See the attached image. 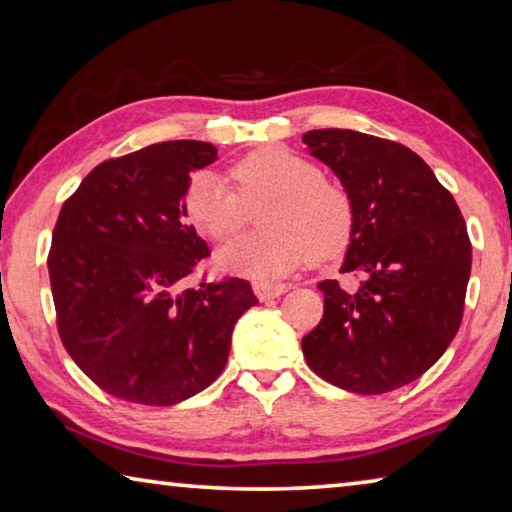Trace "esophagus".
<instances>
[{
	"instance_id": "34e87169",
	"label": "esophagus",
	"mask_w": 512,
	"mask_h": 512,
	"mask_svg": "<svg viewBox=\"0 0 512 512\" xmlns=\"http://www.w3.org/2000/svg\"><path fill=\"white\" fill-rule=\"evenodd\" d=\"M253 291H255V296L264 302V300H273V298H277V296H282V293L287 291V287H284V284L255 282V284H253Z\"/></svg>"
}]
</instances>
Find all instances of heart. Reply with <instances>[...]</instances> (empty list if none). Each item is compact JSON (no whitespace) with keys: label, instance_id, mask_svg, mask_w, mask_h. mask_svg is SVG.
<instances>
[{"label":"heart","instance_id":"obj_1","mask_svg":"<svg viewBox=\"0 0 512 512\" xmlns=\"http://www.w3.org/2000/svg\"><path fill=\"white\" fill-rule=\"evenodd\" d=\"M235 187L214 171H198L185 192V212L216 241L235 237L259 212L262 235L241 237L219 248V271L280 280L307 262H325L350 244L354 205L339 183L320 176L314 162L282 146L248 153L230 169Z\"/></svg>","mask_w":512,"mask_h":512}]
</instances>
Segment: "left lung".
<instances>
[{
    "instance_id": "1",
    "label": "left lung",
    "mask_w": 512,
    "mask_h": 512,
    "mask_svg": "<svg viewBox=\"0 0 512 512\" xmlns=\"http://www.w3.org/2000/svg\"><path fill=\"white\" fill-rule=\"evenodd\" d=\"M354 205L341 273L357 289L323 280L320 323L302 339L309 368L329 384L379 395L436 363L463 320L472 244L454 196L406 146L348 128L302 135Z\"/></svg>"
}]
</instances>
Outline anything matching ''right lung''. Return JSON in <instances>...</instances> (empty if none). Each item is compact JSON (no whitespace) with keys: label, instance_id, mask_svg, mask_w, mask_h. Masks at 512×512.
Returning <instances> with one entry per match:
<instances>
[{"label":"right lung","instance_id":"obj_1","mask_svg":"<svg viewBox=\"0 0 512 512\" xmlns=\"http://www.w3.org/2000/svg\"><path fill=\"white\" fill-rule=\"evenodd\" d=\"M216 158L207 142L151 144L94 167L58 214L47 266L60 341L117 400L171 406L201 393L257 305L239 277L187 287L210 250L187 223L185 192Z\"/></svg>","mask_w":512,"mask_h":512}]
</instances>
